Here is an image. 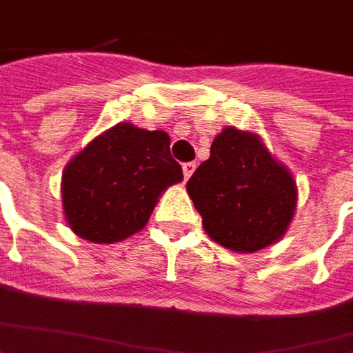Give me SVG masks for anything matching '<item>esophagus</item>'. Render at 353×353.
I'll list each match as a JSON object with an SVG mask.
<instances>
[{
  "mask_svg": "<svg viewBox=\"0 0 353 353\" xmlns=\"http://www.w3.org/2000/svg\"><path fill=\"white\" fill-rule=\"evenodd\" d=\"M194 171H196V163H184V165H182V172H184V179H186V181L192 176Z\"/></svg>",
  "mask_w": 353,
  "mask_h": 353,
  "instance_id": "obj_1",
  "label": "esophagus"
}]
</instances>
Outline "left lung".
Returning <instances> with one entry per match:
<instances>
[{
  "mask_svg": "<svg viewBox=\"0 0 353 353\" xmlns=\"http://www.w3.org/2000/svg\"><path fill=\"white\" fill-rule=\"evenodd\" d=\"M208 237L248 254L276 245L297 208V182L259 134L223 128L186 184Z\"/></svg>",
  "mask_w": 353,
  "mask_h": 353,
  "instance_id": "left-lung-1",
  "label": "left lung"
}]
</instances>
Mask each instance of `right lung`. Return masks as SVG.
Masks as SVG:
<instances>
[{
    "mask_svg": "<svg viewBox=\"0 0 353 353\" xmlns=\"http://www.w3.org/2000/svg\"><path fill=\"white\" fill-rule=\"evenodd\" d=\"M163 130L130 122L108 128L73 157L61 174V208L77 237L110 245L148 225L163 192L182 181Z\"/></svg>",
    "mask_w": 353,
    "mask_h": 353,
    "instance_id": "right-lung-1",
    "label": "right lung"
}]
</instances>
